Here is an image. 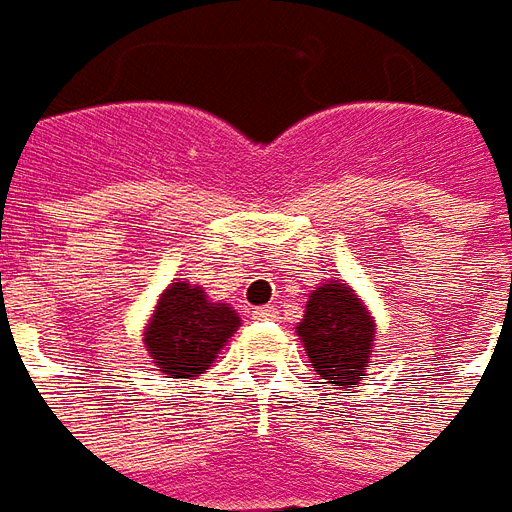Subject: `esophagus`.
Listing matches in <instances>:
<instances>
[{
  "label": "esophagus",
  "instance_id": "obj_1",
  "mask_svg": "<svg viewBox=\"0 0 512 512\" xmlns=\"http://www.w3.org/2000/svg\"><path fill=\"white\" fill-rule=\"evenodd\" d=\"M275 311L270 306H262V308H253V320H273Z\"/></svg>",
  "mask_w": 512,
  "mask_h": 512
}]
</instances>
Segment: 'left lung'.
Listing matches in <instances>:
<instances>
[{
  "mask_svg": "<svg viewBox=\"0 0 512 512\" xmlns=\"http://www.w3.org/2000/svg\"><path fill=\"white\" fill-rule=\"evenodd\" d=\"M375 317L353 286L328 278L308 295L295 333L306 347L308 364L339 394H350L364 378L375 353Z\"/></svg>",
  "mask_w": 512,
  "mask_h": 512,
  "instance_id": "8db88e82",
  "label": "left lung"
}]
</instances>
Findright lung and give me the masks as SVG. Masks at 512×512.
<instances>
[{
	"label": "right lung",
	"instance_id": "obj_1",
	"mask_svg": "<svg viewBox=\"0 0 512 512\" xmlns=\"http://www.w3.org/2000/svg\"><path fill=\"white\" fill-rule=\"evenodd\" d=\"M239 325L242 320L228 303H215L204 286L176 278L159 295L143 328V344L165 378L195 380L215 364Z\"/></svg>",
	"mask_w": 512,
	"mask_h": 512
}]
</instances>
